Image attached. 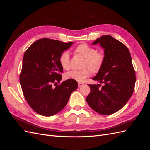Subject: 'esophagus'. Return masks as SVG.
Segmentation results:
<instances>
[{
  "mask_svg": "<svg viewBox=\"0 0 150 150\" xmlns=\"http://www.w3.org/2000/svg\"><path fill=\"white\" fill-rule=\"evenodd\" d=\"M83 84H83V83H78V87H79H79H81V86H82Z\"/></svg>",
  "mask_w": 150,
  "mask_h": 150,
  "instance_id": "1",
  "label": "esophagus"
}]
</instances>
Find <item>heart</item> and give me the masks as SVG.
Instances as JSON below:
<instances>
[{
    "mask_svg": "<svg viewBox=\"0 0 150 150\" xmlns=\"http://www.w3.org/2000/svg\"><path fill=\"white\" fill-rule=\"evenodd\" d=\"M75 52L85 59L84 67H88L93 73H97L103 65L104 56L102 52H97L96 49L87 44H80L75 49ZM59 63L63 69L68 70L70 67V59L69 53L63 52L59 57ZM91 75V71L88 69L81 71H71L64 75L66 79H72L83 82L86 78Z\"/></svg>",
    "mask_w": 150,
    "mask_h": 150,
    "instance_id": "b5f03b06",
    "label": "heart"
}]
</instances>
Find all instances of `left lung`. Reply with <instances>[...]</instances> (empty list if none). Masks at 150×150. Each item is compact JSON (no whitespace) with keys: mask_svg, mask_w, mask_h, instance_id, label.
I'll return each mask as SVG.
<instances>
[{"mask_svg":"<svg viewBox=\"0 0 150 150\" xmlns=\"http://www.w3.org/2000/svg\"><path fill=\"white\" fill-rule=\"evenodd\" d=\"M99 44L104 49V61L93 78L103 86L89 84L90 93L86 98L89 106L99 114L111 115L119 111L132 96L136 82L135 71L128 49L112 36L98 38L93 45Z\"/></svg>","mask_w":150,"mask_h":150,"instance_id":"left-lung-1","label":"left lung"}]
</instances>
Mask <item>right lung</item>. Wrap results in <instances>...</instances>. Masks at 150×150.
Segmentation results:
<instances>
[{
	"label": "right lung",
	"mask_w": 150,
	"mask_h": 150,
	"mask_svg": "<svg viewBox=\"0 0 150 150\" xmlns=\"http://www.w3.org/2000/svg\"><path fill=\"white\" fill-rule=\"evenodd\" d=\"M72 42L40 39L30 45L25 52L20 74V84L24 96L31 108L38 114L51 116L65 107L71 93L78 88L76 81L67 79L59 83L63 69L59 57Z\"/></svg>",
	"instance_id": "1"
}]
</instances>
